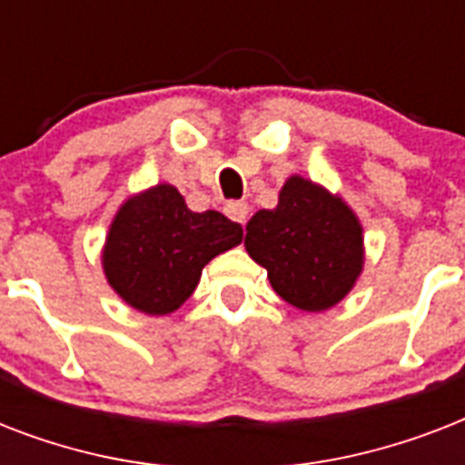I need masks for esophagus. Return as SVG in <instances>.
<instances>
[{"instance_id":"esophagus-1","label":"esophagus","mask_w":465,"mask_h":465,"mask_svg":"<svg viewBox=\"0 0 465 465\" xmlns=\"http://www.w3.org/2000/svg\"><path fill=\"white\" fill-rule=\"evenodd\" d=\"M226 217L233 219V222H239V224H246L248 219V204L239 203V200H233V203H226L224 207Z\"/></svg>"}]
</instances>
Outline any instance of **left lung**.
Listing matches in <instances>:
<instances>
[{"label":"left lung","mask_w":465,"mask_h":465,"mask_svg":"<svg viewBox=\"0 0 465 465\" xmlns=\"http://www.w3.org/2000/svg\"><path fill=\"white\" fill-rule=\"evenodd\" d=\"M243 243L268 270L272 290L302 311H325L345 299L364 262L352 210L299 175L284 183L275 210L255 212Z\"/></svg>","instance_id":"1"}]
</instances>
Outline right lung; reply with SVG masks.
I'll use <instances>...</instances> for the list:
<instances>
[{
	"label": "right lung",
	"instance_id": "right-lung-1",
	"mask_svg": "<svg viewBox=\"0 0 465 465\" xmlns=\"http://www.w3.org/2000/svg\"><path fill=\"white\" fill-rule=\"evenodd\" d=\"M243 239L222 212H190L173 185L127 200L111 224L104 270L127 304L149 316L171 313L195 292L203 268Z\"/></svg>",
	"mask_w": 465,
	"mask_h": 465
}]
</instances>
